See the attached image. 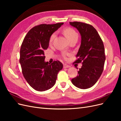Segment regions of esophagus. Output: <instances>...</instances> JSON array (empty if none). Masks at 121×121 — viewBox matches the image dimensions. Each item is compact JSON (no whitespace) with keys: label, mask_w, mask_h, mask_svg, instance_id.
Instances as JSON below:
<instances>
[{"label":"esophagus","mask_w":121,"mask_h":121,"mask_svg":"<svg viewBox=\"0 0 121 121\" xmlns=\"http://www.w3.org/2000/svg\"><path fill=\"white\" fill-rule=\"evenodd\" d=\"M63 66H64V68H69V67H70V66H69V65H67V64H64V65H63Z\"/></svg>","instance_id":"1"}]
</instances>
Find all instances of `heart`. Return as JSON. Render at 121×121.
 Instances as JSON below:
<instances>
[{
	"label": "heart",
	"mask_w": 121,
	"mask_h": 121,
	"mask_svg": "<svg viewBox=\"0 0 121 121\" xmlns=\"http://www.w3.org/2000/svg\"><path fill=\"white\" fill-rule=\"evenodd\" d=\"M63 33L65 37H67V38L69 40V41L75 38L78 39V33L74 29H73L72 28L68 27V28L64 29L63 30ZM56 33L55 32L51 35L49 39V43L50 44H51L53 42L55 37H56ZM66 56H67V53H63V56L64 58L66 57Z\"/></svg>",
	"instance_id": "1"
}]
</instances>
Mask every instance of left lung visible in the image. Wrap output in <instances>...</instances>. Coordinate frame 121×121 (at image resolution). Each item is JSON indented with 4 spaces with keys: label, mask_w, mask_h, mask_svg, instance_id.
Here are the masks:
<instances>
[{
    "label": "left lung",
    "mask_w": 121,
    "mask_h": 121,
    "mask_svg": "<svg viewBox=\"0 0 121 121\" xmlns=\"http://www.w3.org/2000/svg\"><path fill=\"white\" fill-rule=\"evenodd\" d=\"M77 29L81 36V44L76 55L75 63H82L78 75L71 80L72 83L80 89H87L98 81L104 71L105 60L103 42L96 30L90 24L69 22Z\"/></svg>",
    "instance_id": "8db88e82"
}]
</instances>
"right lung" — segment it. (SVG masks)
<instances>
[{"label": "right lung", "instance_id": "right-lung-1", "mask_svg": "<svg viewBox=\"0 0 121 121\" xmlns=\"http://www.w3.org/2000/svg\"><path fill=\"white\" fill-rule=\"evenodd\" d=\"M64 23L40 24L32 28L24 38L20 49V63L25 79L39 91L49 89L56 83L63 65L58 60L52 64L44 61V51L49 46L50 36Z\"/></svg>", "mask_w": 121, "mask_h": 121}]
</instances>
